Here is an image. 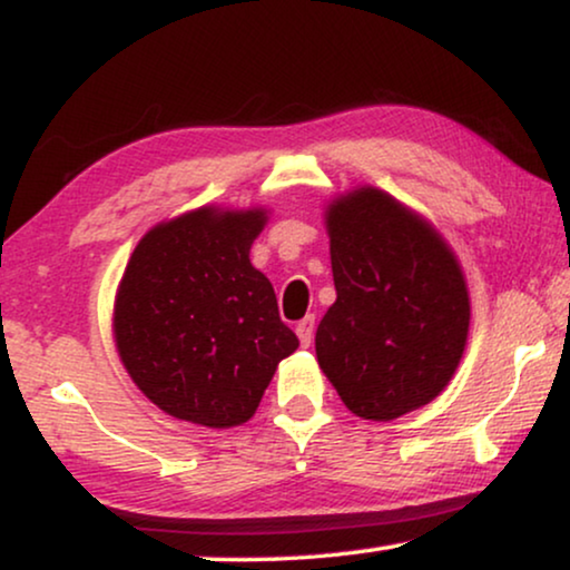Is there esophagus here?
Masks as SVG:
<instances>
[{
	"label": "esophagus",
	"instance_id": "obj_1",
	"mask_svg": "<svg viewBox=\"0 0 570 570\" xmlns=\"http://www.w3.org/2000/svg\"><path fill=\"white\" fill-rule=\"evenodd\" d=\"M314 324H316V318L306 316L303 322H298V326H295V334H298L301 347H308L311 342H314Z\"/></svg>",
	"mask_w": 570,
	"mask_h": 570
}]
</instances>
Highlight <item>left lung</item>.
<instances>
[{
    "instance_id": "1",
    "label": "left lung",
    "mask_w": 570,
    "mask_h": 570,
    "mask_svg": "<svg viewBox=\"0 0 570 570\" xmlns=\"http://www.w3.org/2000/svg\"><path fill=\"white\" fill-rule=\"evenodd\" d=\"M337 301L316 361L353 415L389 423L433 402L462 363L470 291L435 225L379 186L324 205Z\"/></svg>"
}]
</instances>
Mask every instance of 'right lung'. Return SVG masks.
<instances>
[{
	"label": "right lung",
	"mask_w": 570,
	"mask_h": 570,
	"mask_svg": "<svg viewBox=\"0 0 570 570\" xmlns=\"http://www.w3.org/2000/svg\"><path fill=\"white\" fill-rule=\"evenodd\" d=\"M269 207L202 205L139 238L114 298L116 353L170 417L236 428L254 417L298 337L248 254Z\"/></svg>",
	"instance_id": "1"
}]
</instances>
